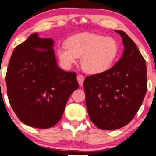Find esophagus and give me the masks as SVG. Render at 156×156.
<instances>
[{
    "mask_svg": "<svg viewBox=\"0 0 156 156\" xmlns=\"http://www.w3.org/2000/svg\"><path fill=\"white\" fill-rule=\"evenodd\" d=\"M77 80H78V83H79L80 86H82L83 85V82L85 80V78L83 76H82V75H78V76H77Z\"/></svg>",
    "mask_w": 156,
    "mask_h": 156,
    "instance_id": "esophagus-1",
    "label": "esophagus"
}]
</instances>
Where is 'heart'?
Here are the masks:
<instances>
[{"label":"heart","instance_id":"heart-1","mask_svg":"<svg viewBox=\"0 0 156 156\" xmlns=\"http://www.w3.org/2000/svg\"><path fill=\"white\" fill-rule=\"evenodd\" d=\"M57 56L65 68H69L80 58V66L88 74H101L111 69L119 53L115 38L93 33H81L68 38L66 45L58 48Z\"/></svg>","mask_w":156,"mask_h":156}]
</instances>
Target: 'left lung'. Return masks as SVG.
Returning <instances> with one entry per match:
<instances>
[{"label":"left lung","mask_w":156,"mask_h":156,"mask_svg":"<svg viewBox=\"0 0 156 156\" xmlns=\"http://www.w3.org/2000/svg\"><path fill=\"white\" fill-rule=\"evenodd\" d=\"M122 38L123 55L108 71L87 76L83 86L90 120L99 129L111 130L131 121L147 91L146 61L131 38L115 30Z\"/></svg>","instance_id":"left-lung-1"}]
</instances>
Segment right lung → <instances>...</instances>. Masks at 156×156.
<instances>
[{
  "label": "right lung",
  "instance_id": "right-lung-1",
  "mask_svg": "<svg viewBox=\"0 0 156 156\" xmlns=\"http://www.w3.org/2000/svg\"><path fill=\"white\" fill-rule=\"evenodd\" d=\"M54 41L33 33L14 49L5 77L10 104L24 124L37 128L55 126L68 100L78 88L76 73L58 66Z\"/></svg>",
  "mask_w": 156,
  "mask_h": 156
}]
</instances>
